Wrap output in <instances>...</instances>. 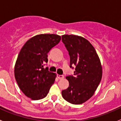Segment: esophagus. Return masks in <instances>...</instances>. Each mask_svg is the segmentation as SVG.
I'll list each match as a JSON object with an SVG mask.
<instances>
[{"label":"esophagus","instance_id":"esophagus-1","mask_svg":"<svg viewBox=\"0 0 121 121\" xmlns=\"http://www.w3.org/2000/svg\"><path fill=\"white\" fill-rule=\"evenodd\" d=\"M57 76L59 79H63V78H64V75H60V74H57Z\"/></svg>","mask_w":121,"mask_h":121}]
</instances>
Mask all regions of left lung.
<instances>
[{"label":"left lung","instance_id":"obj_1","mask_svg":"<svg viewBox=\"0 0 121 121\" xmlns=\"http://www.w3.org/2000/svg\"><path fill=\"white\" fill-rule=\"evenodd\" d=\"M62 40L70 57V68L75 66L74 75L66 79L69 86L62 91L65 100L73 104H81L95 93L102 79V68L93 46L81 36L65 35Z\"/></svg>","mask_w":121,"mask_h":121}]
</instances>
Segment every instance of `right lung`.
<instances>
[{"label": "right lung", "instance_id": "right-lung-1", "mask_svg": "<svg viewBox=\"0 0 121 121\" xmlns=\"http://www.w3.org/2000/svg\"><path fill=\"white\" fill-rule=\"evenodd\" d=\"M61 39L54 34L36 35L25 43L17 56L14 76L20 89L32 100L44 98L54 84L56 74L43 68L48 53Z\"/></svg>", "mask_w": 121, "mask_h": 121}]
</instances>
